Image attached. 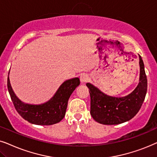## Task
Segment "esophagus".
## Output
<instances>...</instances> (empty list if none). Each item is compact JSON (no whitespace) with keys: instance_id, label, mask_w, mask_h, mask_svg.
Instances as JSON below:
<instances>
[{"instance_id":"1","label":"esophagus","mask_w":157,"mask_h":157,"mask_svg":"<svg viewBox=\"0 0 157 157\" xmlns=\"http://www.w3.org/2000/svg\"><path fill=\"white\" fill-rule=\"evenodd\" d=\"M88 80H89L88 75H86V74L81 75V76H80V81H81V82H82V83H85V82H87V81H88Z\"/></svg>"}]
</instances>
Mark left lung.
Returning <instances> with one entry per match:
<instances>
[{"label": "left lung", "instance_id": "8db88e82", "mask_svg": "<svg viewBox=\"0 0 157 157\" xmlns=\"http://www.w3.org/2000/svg\"><path fill=\"white\" fill-rule=\"evenodd\" d=\"M139 56L140 78L132 93L122 98L105 95L90 83H87L90 95V114L94 120L104 125H116L133 118L139 111L147 91V79L144 62Z\"/></svg>", "mask_w": 157, "mask_h": 157}]
</instances>
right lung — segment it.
Instances as JSON below:
<instances>
[{"instance_id": "obj_1", "label": "right lung", "mask_w": 157, "mask_h": 157, "mask_svg": "<svg viewBox=\"0 0 157 157\" xmlns=\"http://www.w3.org/2000/svg\"><path fill=\"white\" fill-rule=\"evenodd\" d=\"M79 85L80 79L78 77L66 80L47 103L40 105H31L23 103L16 97L10 85L9 77H8L7 80L10 98L18 114L31 124L43 126L57 124L64 118L69 98Z\"/></svg>"}]
</instances>
